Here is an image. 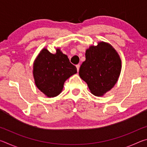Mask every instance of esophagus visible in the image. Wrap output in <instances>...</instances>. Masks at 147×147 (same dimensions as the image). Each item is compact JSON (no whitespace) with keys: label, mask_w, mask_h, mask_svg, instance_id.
<instances>
[{"label":"esophagus","mask_w":147,"mask_h":147,"mask_svg":"<svg viewBox=\"0 0 147 147\" xmlns=\"http://www.w3.org/2000/svg\"><path fill=\"white\" fill-rule=\"evenodd\" d=\"M80 65L79 64H78V65H76V69H77V71H79V69H80Z\"/></svg>","instance_id":"34e87169"}]
</instances>
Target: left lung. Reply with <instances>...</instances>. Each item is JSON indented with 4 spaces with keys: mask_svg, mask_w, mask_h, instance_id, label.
I'll list each match as a JSON object with an SVG mask.
<instances>
[{
    "mask_svg": "<svg viewBox=\"0 0 147 147\" xmlns=\"http://www.w3.org/2000/svg\"><path fill=\"white\" fill-rule=\"evenodd\" d=\"M121 69V61L115 50L109 44L100 42L86 51L79 75L88 84L91 93L102 96L117 83Z\"/></svg>",
    "mask_w": 147,
    "mask_h": 147,
    "instance_id": "left-lung-1",
    "label": "left lung"
}]
</instances>
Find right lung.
Instances as JSON below:
<instances>
[{"instance_id":"1","label":"right lung","mask_w":147,"mask_h":147,"mask_svg":"<svg viewBox=\"0 0 147 147\" xmlns=\"http://www.w3.org/2000/svg\"><path fill=\"white\" fill-rule=\"evenodd\" d=\"M76 73V67L59 49L53 54L43 49L34 63L35 84L48 97L58 95L66 80Z\"/></svg>"}]
</instances>
